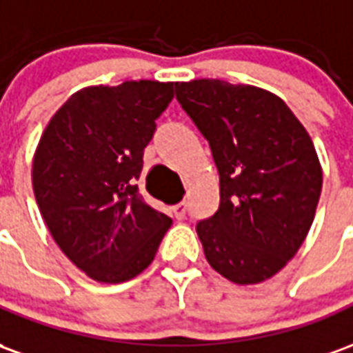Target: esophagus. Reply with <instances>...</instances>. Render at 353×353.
<instances>
[{"mask_svg": "<svg viewBox=\"0 0 353 353\" xmlns=\"http://www.w3.org/2000/svg\"><path fill=\"white\" fill-rule=\"evenodd\" d=\"M172 212H174V215H176V219H183L185 217V212H187V202H179V204H176V206L172 208Z\"/></svg>", "mask_w": 353, "mask_h": 353, "instance_id": "obj_1", "label": "esophagus"}]
</instances>
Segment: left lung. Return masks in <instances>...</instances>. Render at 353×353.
Segmentation results:
<instances>
[{
  "label": "left lung",
  "instance_id": "left-lung-1",
  "mask_svg": "<svg viewBox=\"0 0 353 353\" xmlns=\"http://www.w3.org/2000/svg\"><path fill=\"white\" fill-rule=\"evenodd\" d=\"M176 98L219 170V210L196 225L208 263L250 285L295 257L316 215L323 172L310 134L270 90L219 79L176 83Z\"/></svg>",
  "mask_w": 353,
  "mask_h": 353
}]
</instances>
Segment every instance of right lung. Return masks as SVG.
Returning a JSON list of instances; mask_svg holds the SVG:
<instances>
[{"label": "right lung", "mask_w": 353, "mask_h": 353, "mask_svg": "<svg viewBox=\"0 0 353 353\" xmlns=\"http://www.w3.org/2000/svg\"><path fill=\"white\" fill-rule=\"evenodd\" d=\"M174 83L124 81L72 94L35 147L32 185L43 221L79 270L121 283L154 259L172 219L147 204L136 179L154 119Z\"/></svg>", "instance_id": "right-lung-1"}]
</instances>
